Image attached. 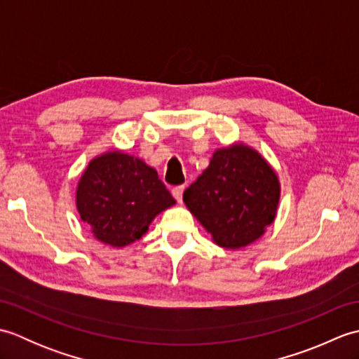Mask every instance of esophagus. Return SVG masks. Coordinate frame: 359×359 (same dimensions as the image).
Masks as SVG:
<instances>
[{
  "label": "esophagus",
  "instance_id": "esophagus-1",
  "mask_svg": "<svg viewBox=\"0 0 359 359\" xmlns=\"http://www.w3.org/2000/svg\"><path fill=\"white\" fill-rule=\"evenodd\" d=\"M184 191H185V187L184 185H179L172 188V196L175 197V201H177L179 203H182V197H184Z\"/></svg>",
  "mask_w": 359,
  "mask_h": 359
}]
</instances>
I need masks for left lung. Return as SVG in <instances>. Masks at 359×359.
Listing matches in <instances>:
<instances>
[{
    "instance_id": "obj_1",
    "label": "left lung",
    "mask_w": 359,
    "mask_h": 359,
    "mask_svg": "<svg viewBox=\"0 0 359 359\" xmlns=\"http://www.w3.org/2000/svg\"><path fill=\"white\" fill-rule=\"evenodd\" d=\"M280 185L269 162L243 143L217 149L184 193V202L219 247L257 241L276 217Z\"/></svg>"
}]
</instances>
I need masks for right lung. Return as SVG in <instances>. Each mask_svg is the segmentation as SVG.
Returning <instances> with one entry per match:
<instances>
[{"instance_id":"add662e5","label":"right lung","mask_w":359,"mask_h":359,"mask_svg":"<svg viewBox=\"0 0 359 359\" xmlns=\"http://www.w3.org/2000/svg\"><path fill=\"white\" fill-rule=\"evenodd\" d=\"M175 203L154 168L123 151L93 158L77 187V210L94 238L126 247L148 231L154 217Z\"/></svg>"}]
</instances>
